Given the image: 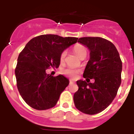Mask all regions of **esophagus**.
<instances>
[{"instance_id": "esophagus-1", "label": "esophagus", "mask_w": 134, "mask_h": 134, "mask_svg": "<svg viewBox=\"0 0 134 134\" xmlns=\"http://www.w3.org/2000/svg\"><path fill=\"white\" fill-rule=\"evenodd\" d=\"M74 83H75V81H72V80H70V81H69V84H70V85L74 84Z\"/></svg>"}]
</instances>
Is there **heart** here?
<instances>
[{
  "mask_svg": "<svg viewBox=\"0 0 134 134\" xmlns=\"http://www.w3.org/2000/svg\"><path fill=\"white\" fill-rule=\"evenodd\" d=\"M74 52L78 56L80 59H82L83 57H86L87 55V51L86 48L84 46L81 44H77L74 48ZM66 55H67V51H63L60 54V62H63L65 59ZM80 70L77 69L72 68V67H67L66 69H64L62 70L63 74H64L66 76L70 77V78H75L79 74Z\"/></svg>",
  "mask_w": 134,
  "mask_h": 134,
  "instance_id": "obj_1",
  "label": "heart"
}]
</instances>
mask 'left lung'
Here are the masks:
<instances>
[{
	"mask_svg": "<svg viewBox=\"0 0 134 134\" xmlns=\"http://www.w3.org/2000/svg\"><path fill=\"white\" fill-rule=\"evenodd\" d=\"M78 42L90 51L83 77L95 81H77L79 89L74 95V104L81 112L94 115L108 107L115 98L121 82L122 62L115 45L104 38L83 37Z\"/></svg>",
	"mask_w": 134,
	"mask_h": 134,
	"instance_id": "obj_1",
	"label": "left lung"
}]
</instances>
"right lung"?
I'll list each match as a JSON object with an SVG mask.
<instances>
[{
	"label": "right lung",
	"instance_id": "obj_1",
	"mask_svg": "<svg viewBox=\"0 0 134 134\" xmlns=\"http://www.w3.org/2000/svg\"><path fill=\"white\" fill-rule=\"evenodd\" d=\"M77 39L41 35L30 40L19 54L15 71L17 86L22 98L31 107L46 110L57 103L69 81L63 75L53 77L46 71L50 67L58 68L60 53Z\"/></svg>",
	"mask_w": 134,
	"mask_h": 134
}]
</instances>
